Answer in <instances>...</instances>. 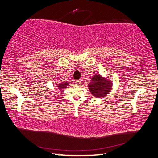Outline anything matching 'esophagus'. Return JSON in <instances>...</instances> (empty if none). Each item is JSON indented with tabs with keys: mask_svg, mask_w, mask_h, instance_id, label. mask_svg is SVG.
Segmentation results:
<instances>
[{
	"mask_svg": "<svg viewBox=\"0 0 158 158\" xmlns=\"http://www.w3.org/2000/svg\"><path fill=\"white\" fill-rule=\"evenodd\" d=\"M74 83H75V85L76 86H78L80 85H81V81H80V80H76Z\"/></svg>",
	"mask_w": 158,
	"mask_h": 158,
	"instance_id": "34e87169",
	"label": "esophagus"
}]
</instances>
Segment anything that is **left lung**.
<instances>
[{
    "mask_svg": "<svg viewBox=\"0 0 158 158\" xmlns=\"http://www.w3.org/2000/svg\"><path fill=\"white\" fill-rule=\"evenodd\" d=\"M111 86V82L103 78L100 75H95L93 77L92 82L89 83V89L93 95L99 98L108 94Z\"/></svg>",
    "mask_w": 158,
    "mask_h": 158,
    "instance_id": "8db88e82",
    "label": "left lung"
}]
</instances>
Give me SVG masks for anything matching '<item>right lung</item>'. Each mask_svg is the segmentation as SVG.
<instances>
[{
	"instance_id": "add662e5",
	"label": "right lung",
	"mask_w": 158,
	"mask_h": 158,
	"mask_svg": "<svg viewBox=\"0 0 158 158\" xmlns=\"http://www.w3.org/2000/svg\"><path fill=\"white\" fill-rule=\"evenodd\" d=\"M68 85V82H62V83H59L58 84V89L60 90H63L64 89H65L66 86Z\"/></svg>"
}]
</instances>
